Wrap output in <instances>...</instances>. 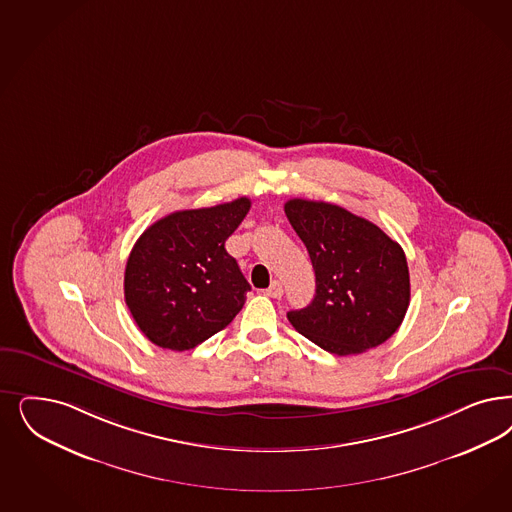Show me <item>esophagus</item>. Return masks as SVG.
<instances>
[{
    "label": "esophagus",
    "instance_id": "esophagus-1",
    "mask_svg": "<svg viewBox=\"0 0 512 512\" xmlns=\"http://www.w3.org/2000/svg\"><path fill=\"white\" fill-rule=\"evenodd\" d=\"M266 295H268V297H272V299H280L283 295L282 282H280V280H274L272 285L266 289Z\"/></svg>",
    "mask_w": 512,
    "mask_h": 512
}]
</instances>
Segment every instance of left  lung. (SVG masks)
I'll use <instances>...</instances> for the list:
<instances>
[{
  "instance_id": "obj_1",
  "label": "left lung",
  "mask_w": 512,
  "mask_h": 512,
  "mask_svg": "<svg viewBox=\"0 0 512 512\" xmlns=\"http://www.w3.org/2000/svg\"><path fill=\"white\" fill-rule=\"evenodd\" d=\"M285 215L316 272V297L287 312L291 325L335 355L384 344L410 302L403 247L371 221L329 202L293 198L285 202Z\"/></svg>"
}]
</instances>
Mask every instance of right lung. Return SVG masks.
<instances>
[{
    "mask_svg": "<svg viewBox=\"0 0 512 512\" xmlns=\"http://www.w3.org/2000/svg\"><path fill=\"white\" fill-rule=\"evenodd\" d=\"M246 196L213 208L174 212L132 247L124 300L153 344L185 352L225 329L251 289L225 242L244 221Z\"/></svg>",
    "mask_w": 512,
    "mask_h": 512,
    "instance_id": "add662e5",
    "label": "right lung"
}]
</instances>
